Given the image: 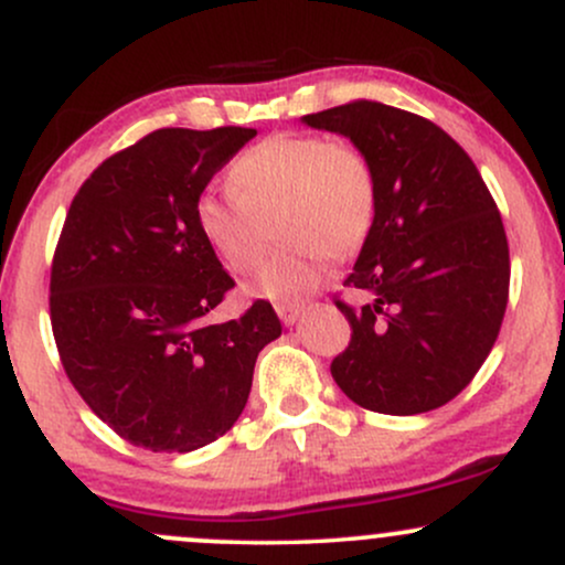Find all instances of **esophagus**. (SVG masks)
Here are the masks:
<instances>
[{
  "instance_id": "esophagus-1",
  "label": "esophagus",
  "mask_w": 565,
  "mask_h": 565,
  "mask_svg": "<svg viewBox=\"0 0 565 565\" xmlns=\"http://www.w3.org/2000/svg\"><path fill=\"white\" fill-rule=\"evenodd\" d=\"M276 313H278V319H281L284 327H291V323L300 321V316L305 313V305H297V302H278V305H276Z\"/></svg>"
}]
</instances>
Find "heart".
Masks as SVG:
<instances>
[{
  "mask_svg": "<svg viewBox=\"0 0 565 565\" xmlns=\"http://www.w3.org/2000/svg\"><path fill=\"white\" fill-rule=\"evenodd\" d=\"M228 183V193L199 196L201 236L231 270L246 274L263 260L274 223L281 246L265 260L252 291L278 302L308 297L327 257L355 255L377 215L374 167L353 142L274 135L233 161Z\"/></svg>",
  "mask_w": 565,
  "mask_h": 565,
  "instance_id": "heart-1",
  "label": "heart"
}]
</instances>
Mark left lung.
<instances>
[{"label":"left lung","mask_w":565,"mask_h":565,"mask_svg":"<svg viewBox=\"0 0 565 565\" xmlns=\"http://www.w3.org/2000/svg\"><path fill=\"white\" fill-rule=\"evenodd\" d=\"M372 161L377 215L337 300L353 329L332 377L380 414L433 412L462 393L494 348L510 287L502 217L468 153L417 114L355 100L302 116Z\"/></svg>","instance_id":"1"}]
</instances>
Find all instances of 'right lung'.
Returning <instances> with one entry per match:
<instances>
[{"mask_svg": "<svg viewBox=\"0 0 565 565\" xmlns=\"http://www.w3.org/2000/svg\"><path fill=\"white\" fill-rule=\"evenodd\" d=\"M257 135L167 127L84 180L50 276V319L71 385L129 444L193 451L242 417L257 353L281 337L270 302L206 316L233 289L196 201Z\"/></svg>", "mask_w": 565, "mask_h": 565, "instance_id": "right-lung-1", "label": "right lung"}]
</instances>
